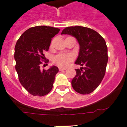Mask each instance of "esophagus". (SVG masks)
Segmentation results:
<instances>
[{
	"label": "esophagus",
	"mask_w": 127,
	"mask_h": 127,
	"mask_svg": "<svg viewBox=\"0 0 127 127\" xmlns=\"http://www.w3.org/2000/svg\"><path fill=\"white\" fill-rule=\"evenodd\" d=\"M65 69H64V68H62V67H59V70L60 71H62V70H65Z\"/></svg>",
	"instance_id": "obj_1"
}]
</instances>
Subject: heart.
Instances as JSON below:
<instances>
[{
    "mask_svg": "<svg viewBox=\"0 0 127 127\" xmlns=\"http://www.w3.org/2000/svg\"><path fill=\"white\" fill-rule=\"evenodd\" d=\"M72 56L65 53H60L55 56L53 61L55 64L62 67H65L69 65L72 60Z\"/></svg>",
    "mask_w": 127,
    "mask_h": 127,
    "instance_id": "obj_1",
    "label": "heart"
}]
</instances>
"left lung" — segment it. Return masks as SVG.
Instances as JSON below:
<instances>
[{"label":"left lung","instance_id":"left-lung-1","mask_svg":"<svg viewBox=\"0 0 127 127\" xmlns=\"http://www.w3.org/2000/svg\"><path fill=\"white\" fill-rule=\"evenodd\" d=\"M61 34L74 37L80 48L75 64L83 67L76 69V74L71 82L72 88L83 95L93 92L105 73L108 56L105 40L93 29L81 26L66 27Z\"/></svg>","mask_w":127,"mask_h":127}]
</instances>
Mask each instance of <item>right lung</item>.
Wrapping results in <instances>:
<instances>
[{"mask_svg": "<svg viewBox=\"0 0 127 127\" xmlns=\"http://www.w3.org/2000/svg\"><path fill=\"white\" fill-rule=\"evenodd\" d=\"M60 29L37 26L27 30L20 36L14 48L15 69L20 83L29 94L42 97L50 92L58 68L52 66L48 70L40 69L51 39ZM46 62H45V63Z\"/></svg>", "mask_w": 127, "mask_h": 127, "instance_id": "1", "label": "right lung"}]
</instances>
